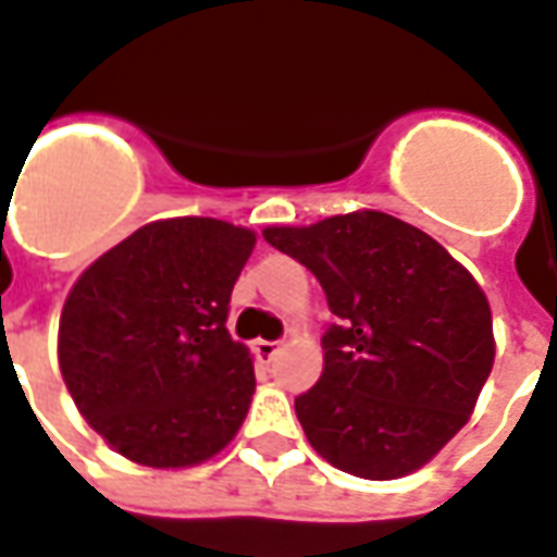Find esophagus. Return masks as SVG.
<instances>
[{"label": "esophagus", "instance_id": "obj_1", "mask_svg": "<svg viewBox=\"0 0 557 557\" xmlns=\"http://www.w3.org/2000/svg\"><path fill=\"white\" fill-rule=\"evenodd\" d=\"M251 350H255V356H258V362L270 364L275 359V352H278V344H275V341H255V344H251Z\"/></svg>", "mask_w": 557, "mask_h": 557}]
</instances>
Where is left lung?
I'll return each instance as SVG.
<instances>
[{
    "label": "left lung",
    "mask_w": 557,
    "mask_h": 557,
    "mask_svg": "<svg viewBox=\"0 0 557 557\" xmlns=\"http://www.w3.org/2000/svg\"><path fill=\"white\" fill-rule=\"evenodd\" d=\"M263 239L318 275L341 323L323 335L318 385L296 397L311 448L368 481L428 466L493 371L481 284L430 234L380 210L267 225Z\"/></svg>",
    "instance_id": "left-lung-1"
}]
</instances>
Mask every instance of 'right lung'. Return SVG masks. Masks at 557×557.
Here are the masks:
<instances>
[{
	"label": "right lung",
	"mask_w": 557,
	"mask_h": 557,
	"mask_svg": "<svg viewBox=\"0 0 557 557\" xmlns=\"http://www.w3.org/2000/svg\"><path fill=\"white\" fill-rule=\"evenodd\" d=\"M255 243V231L222 219H157L73 282L59 368L79 416L115 454L189 469L237 436L255 364L225 320Z\"/></svg>",
	"instance_id": "right-lung-1"
}]
</instances>
